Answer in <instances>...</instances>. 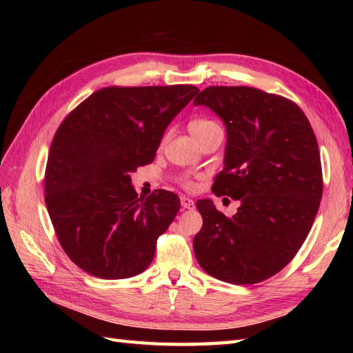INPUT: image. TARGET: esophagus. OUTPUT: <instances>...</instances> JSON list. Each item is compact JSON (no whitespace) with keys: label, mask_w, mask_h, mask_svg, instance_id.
<instances>
[{"label":"esophagus","mask_w":353,"mask_h":353,"mask_svg":"<svg viewBox=\"0 0 353 353\" xmlns=\"http://www.w3.org/2000/svg\"><path fill=\"white\" fill-rule=\"evenodd\" d=\"M181 203H182L183 209H194V206H196V203H194L192 199L185 197V196L181 197Z\"/></svg>","instance_id":"obj_1"}]
</instances>
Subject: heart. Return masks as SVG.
Returning a JSON list of instances; mask_svg holds the SVG:
<instances>
[{
  "instance_id": "heart-1",
  "label": "heart",
  "mask_w": 353,
  "mask_h": 353,
  "mask_svg": "<svg viewBox=\"0 0 353 353\" xmlns=\"http://www.w3.org/2000/svg\"><path fill=\"white\" fill-rule=\"evenodd\" d=\"M212 125H215V123H214V121H209V119H206V118H196V119H192V121H190V124H188V130H190V133L192 134V137L196 138L199 133H201L203 130L209 129V127H212ZM185 185L188 186V188H191V186H192V182H188V181H186V182H185Z\"/></svg>"
}]
</instances>
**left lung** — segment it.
I'll return each instance as SVG.
<instances>
[{
    "mask_svg": "<svg viewBox=\"0 0 353 353\" xmlns=\"http://www.w3.org/2000/svg\"><path fill=\"white\" fill-rule=\"evenodd\" d=\"M194 106L226 125L224 168L212 190L239 200L232 216L212 200L197 201L203 226L194 253L215 279L262 282L294 258L317 215L323 179L316 134L297 104L249 86H209Z\"/></svg>",
    "mask_w": 353,
    "mask_h": 353,
    "instance_id": "8db88e82",
    "label": "left lung"
}]
</instances>
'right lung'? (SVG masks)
I'll return each mask as SVG.
<instances>
[{"instance_id": "add662e5", "label": "right lung", "mask_w": 353, "mask_h": 353, "mask_svg": "<svg viewBox=\"0 0 353 353\" xmlns=\"http://www.w3.org/2000/svg\"><path fill=\"white\" fill-rule=\"evenodd\" d=\"M192 85L103 88L74 109L51 142L45 205L62 249L100 279H125L152 264L156 239L181 208L161 190L138 197L130 172L152 163Z\"/></svg>"}]
</instances>
